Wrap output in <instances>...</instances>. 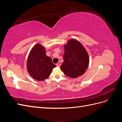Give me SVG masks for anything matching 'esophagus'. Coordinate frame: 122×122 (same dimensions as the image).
Wrapping results in <instances>:
<instances>
[{
  "instance_id": "1",
  "label": "esophagus",
  "mask_w": 122,
  "mask_h": 122,
  "mask_svg": "<svg viewBox=\"0 0 122 122\" xmlns=\"http://www.w3.org/2000/svg\"><path fill=\"white\" fill-rule=\"evenodd\" d=\"M61 62H58L56 64V66H57V67H60V66H61Z\"/></svg>"
}]
</instances>
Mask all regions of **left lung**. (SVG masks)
I'll list each match as a JSON object with an SVG mask.
<instances>
[{
  "mask_svg": "<svg viewBox=\"0 0 122 122\" xmlns=\"http://www.w3.org/2000/svg\"><path fill=\"white\" fill-rule=\"evenodd\" d=\"M64 62L61 69L64 74L72 78L81 76L89 64V57L84 47L76 40H70L64 46Z\"/></svg>",
  "mask_w": 122,
  "mask_h": 122,
  "instance_id": "obj_1",
  "label": "left lung"
}]
</instances>
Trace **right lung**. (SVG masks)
I'll return each mask as SVG.
<instances>
[{
    "label": "right lung",
    "mask_w": 122,
    "mask_h": 122,
    "mask_svg": "<svg viewBox=\"0 0 122 122\" xmlns=\"http://www.w3.org/2000/svg\"><path fill=\"white\" fill-rule=\"evenodd\" d=\"M55 67L46 55L45 48L39 44L33 47L27 61V71L33 78L38 81L47 79Z\"/></svg>",
    "instance_id": "1"
}]
</instances>
